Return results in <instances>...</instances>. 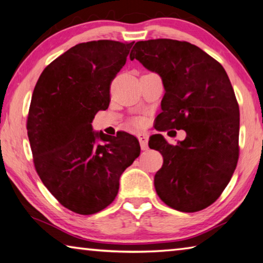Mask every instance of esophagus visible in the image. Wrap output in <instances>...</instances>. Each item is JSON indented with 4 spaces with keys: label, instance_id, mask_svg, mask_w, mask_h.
<instances>
[{
    "label": "esophagus",
    "instance_id": "34e87169",
    "mask_svg": "<svg viewBox=\"0 0 263 263\" xmlns=\"http://www.w3.org/2000/svg\"><path fill=\"white\" fill-rule=\"evenodd\" d=\"M138 139H139L141 149L146 151L148 148V136L145 135V133H141V135L138 136Z\"/></svg>",
    "mask_w": 263,
    "mask_h": 263
}]
</instances>
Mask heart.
<instances>
[{"label": "heart", "instance_id": "1", "mask_svg": "<svg viewBox=\"0 0 263 263\" xmlns=\"http://www.w3.org/2000/svg\"><path fill=\"white\" fill-rule=\"evenodd\" d=\"M131 126L133 127H138V126H141L142 125V119L141 118H133L132 121L130 122Z\"/></svg>", "mask_w": 263, "mask_h": 263}]
</instances>
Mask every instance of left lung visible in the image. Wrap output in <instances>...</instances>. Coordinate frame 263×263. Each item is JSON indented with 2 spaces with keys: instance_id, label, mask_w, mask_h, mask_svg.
Listing matches in <instances>:
<instances>
[{
  "instance_id": "left-lung-1",
  "label": "left lung",
  "mask_w": 263,
  "mask_h": 263,
  "mask_svg": "<svg viewBox=\"0 0 263 263\" xmlns=\"http://www.w3.org/2000/svg\"><path fill=\"white\" fill-rule=\"evenodd\" d=\"M130 59L163 82L156 130L186 132L176 146L161 135L148 141L163 156L156 193L176 211H202L227 187L239 156V106L230 79L216 60L186 41H138Z\"/></svg>"
}]
</instances>
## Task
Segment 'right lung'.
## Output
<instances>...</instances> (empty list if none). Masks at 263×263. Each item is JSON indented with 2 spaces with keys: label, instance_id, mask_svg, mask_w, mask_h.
I'll use <instances>...</instances> for the list:
<instances>
[{
  "label": "right lung",
  "instance_id": "1",
  "mask_svg": "<svg viewBox=\"0 0 263 263\" xmlns=\"http://www.w3.org/2000/svg\"><path fill=\"white\" fill-rule=\"evenodd\" d=\"M133 44L76 45L42 71L33 90L26 127L35 170L62 206L80 215L115 200L119 177L140 154L135 136L94 132L90 124L109 107L110 84Z\"/></svg>",
  "mask_w": 263,
  "mask_h": 263
}]
</instances>
